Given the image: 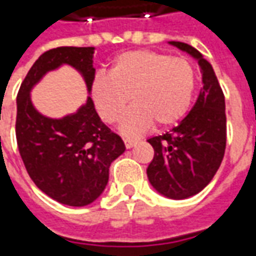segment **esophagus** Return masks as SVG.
Here are the masks:
<instances>
[{
	"label": "esophagus",
	"instance_id": "esophagus-1",
	"mask_svg": "<svg viewBox=\"0 0 256 256\" xmlns=\"http://www.w3.org/2000/svg\"><path fill=\"white\" fill-rule=\"evenodd\" d=\"M123 141H124V145H126V148H128V150H130V148H133L134 145L137 144V141H136V140L124 138V140H123Z\"/></svg>",
	"mask_w": 256,
	"mask_h": 256
}]
</instances>
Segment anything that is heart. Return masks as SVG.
<instances>
[{
	"label": "heart",
	"mask_w": 256,
	"mask_h": 256,
	"mask_svg": "<svg viewBox=\"0 0 256 256\" xmlns=\"http://www.w3.org/2000/svg\"><path fill=\"white\" fill-rule=\"evenodd\" d=\"M196 86L192 63L154 50H128L119 54L108 75L92 82V98L101 119L114 124L120 120L130 102L134 106L120 123V132L137 137L155 126L172 128L188 112Z\"/></svg>",
	"instance_id": "1"
}]
</instances>
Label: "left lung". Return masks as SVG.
<instances>
[{
	"label": "left lung",
	"mask_w": 256,
	"mask_h": 256,
	"mask_svg": "<svg viewBox=\"0 0 256 256\" xmlns=\"http://www.w3.org/2000/svg\"><path fill=\"white\" fill-rule=\"evenodd\" d=\"M170 44L198 60L203 86L193 108L178 126L148 140L155 155L146 176L160 194L181 200L203 190L220 168L226 148L225 96L202 53L184 42Z\"/></svg>",
	"instance_id": "8db88e82"
}]
</instances>
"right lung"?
I'll use <instances>...</instances> for the list:
<instances>
[{"mask_svg":"<svg viewBox=\"0 0 256 256\" xmlns=\"http://www.w3.org/2000/svg\"><path fill=\"white\" fill-rule=\"evenodd\" d=\"M94 48L60 46L41 54L18 93L16 140L26 170L42 192L58 203L84 207L104 192L110 166L126 150L122 138L101 122L92 97L62 119L44 116L30 98L34 84L63 64L78 70L88 92L94 79Z\"/></svg>","mask_w":256,"mask_h":256,"instance_id":"right-lung-1","label":"right lung"}]
</instances>
